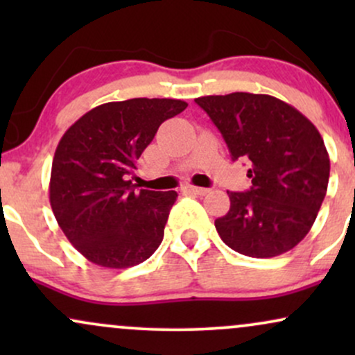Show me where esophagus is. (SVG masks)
<instances>
[{"label": "esophagus", "mask_w": 355, "mask_h": 355, "mask_svg": "<svg viewBox=\"0 0 355 355\" xmlns=\"http://www.w3.org/2000/svg\"><path fill=\"white\" fill-rule=\"evenodd\" d=\"M183 191H185V193H193V195H207L210 190L209 189H203V187L187 185V187H183Z\"/></svg>", "instance_id": "1"}]
</instances>
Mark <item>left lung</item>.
Here are the masks:
<instances>
[{"label":"left lung","mask_w":355,"mask_h":355,"mask_svg":"<svg viewBox=\"0 0 355 355\" xmlns=\"http://www.w3.org/2000/svg\"><path fill=\"white\" fill-rule=\"evenodd\" d=\"M229 146L250 162L247 191H227L230 210L215 220L232 250L255 259L285 254L309 234L327 191L331 160L319 130L292 105L235 92L195 98Z\"/></svg>","instance_id":"left-lung-1"}]
</instances>
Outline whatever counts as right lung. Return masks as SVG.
<instances>
[{"mask_svg": "<svg viewBox=\"0 0 355 355\" xmlns=\"http://www.w3.org/2000/svg\"><path fill=\"white\" fill-rule=\"evenodd\" d=\"M187 107L172 98L110 101L85 113L61 137L50 203L60 229L89 262L133 267L162 243L177 191L137 190L128 178L158 126Z\"/></svg>", "mask_w": 355, "mask_h": 355, "instance_id": "right-lung-1", "label": "right lung"}]
</instances>
